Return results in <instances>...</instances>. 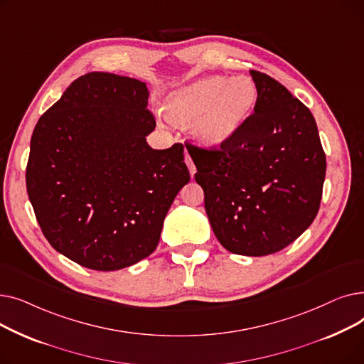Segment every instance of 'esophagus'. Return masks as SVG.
I'll list each match as a JSON object with an SVG mask.
<instances>
[{
	"label": "esophagus",
	"instance_id": "obj_1",
	"mask_svg": "<svg viewBox=\"0 0 364 364\" xmlns=\"http://www.w3.org/2000/svg\"><path fill=\"white\" fill-rule=\"evenodd\" d=\"M186 164H187V166H188V171H190V176H195L196 174V166H195V164H193V161H192V158H190V155L188 153H186Z\"/></svg>",
	"mask_w": 364,
	"mask_h": 364
}]
</instances>
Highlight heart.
<instances>
[{
	"mask_svg": "<svg viewBox=\"0 0 364 364\" xmlns=\"http://www.w3.org/2000/svg\"><path fill=\"white\" fill-rule=\"evenodd\" d=\"M257 103L258 88L250 76H211L172 92L165 113L176 124H192L193 137L200 144L221 147L243 129Z\"/></svg>",
	"mask_w": 364,
	"mask_h": 364,
	"instance_id": "heart-1",
	"label": "heart"
}]
</instances>
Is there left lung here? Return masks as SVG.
I'll list each match as a JSON object with an SVG mask.
<instances>
[{
    "label": "left lung",
    "mask_w": 364,
    "mask_h": 364,
    "mask_svg": "<svg viewBox=\"0 0 364 364\" xmlns=\"http://www.w3.org/2000/svg\"><path fill=\"white\" fill-rule=\"evenodd\" d=\"M258 103L221 147L186 143L220 243L237 255L282 251L314 221L326 155L310 109L272 76L250 70Z\"/></svg>",
    "instance_id": "obj_1"
}]
</instances>
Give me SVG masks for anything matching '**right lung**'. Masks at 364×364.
I'll return each instance as SVG.
<instances>
[{"label":"right lung","instance_id":"1","mask_svg":"<svg viewBox=\"0 0 364 364\" xmlns=\"http://www.w3.org/2000/svg\"><path fill=\"white\" fill-rule=\"evenodd\" d=\"M144 82L106 72L75 80L38 119L26 188L57 252L113 272L156 250L165 215L190 180L184 147L151 149Z\"/></svg>","mask_w":364,"mask_h":364}]
</instances>
